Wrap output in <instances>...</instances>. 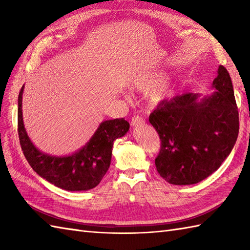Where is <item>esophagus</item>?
Returning a JSON list of instances; mask_svg holds the SVG:
<instances>
[{
	"mask_svg": "<svg viewBox=\"0 0 250 250\" xmlns=\"http://www.w3.org/2000/svg\"><path fill=\"white\" fill-rule=\"evenodd\" d=\"M144 124H145V120H144V118H142L141 116H139V115H135V116L132 117V119H131V125H133V126L140 125H144Z\"/></svg>",
	"mask_w": 250,
	"mask_h": 250,
	"instance_id": "esophagus-1",
	"label": "esophagus"
}]
</instances>
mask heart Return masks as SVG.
<instances>
[{
    "instance_id": "obj_1",
    "label": "heart",
    "mask_w": 250,
    "mask_h": 250,
    "mask_svg": "<svg viewBox=\"0 0 250 250\" xmlns=\"http://www.w3.org/2000/svg\"><path fill=\"white\" fill-rule=\"evenodd\" d=\"M151 82L152 81H148V79H139V81L134 83L133 88L139 89V90L147 89L151 84ZM167 94V92L164 89H156L150 92L149 101L152 104H157L159 102H161V101L166 98Z\"/></svg>"
}]
</instances>
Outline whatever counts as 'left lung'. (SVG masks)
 <instances>
[{
  "mask_svg": "<svg viewBox=\"0 0 250 250\" xmlns=\"http://www.w3.org/2000/svg\"><path fill=\"white\" fill-rule=\"evenodd\" d=\"M210 97L184 93L163 101L149 116L161 141L155 160L160 176L172 185H192L208 177L230 155L240 121L231 77L220 65Z\"/></svg>",
  "mask_w": 250,
  "mask_h": 250,
  "instance_id": "left-lung-1",
  "label": "left lung"
}]
</instances>
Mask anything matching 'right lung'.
<instances>
[{
    "label": "right lung",
    "mask_w": 250,
    "mask_h": 250,
    "mask_svg": "<svg viewBox=\"0 0 250 250\" xmlns=\"http://www.w3.org/2000/svg\"><path fill=\"white\" fill-rule=\"evenodd\" d=\"M22 92L18 97V135L21 149L31 167L47 182L68 191L92 189L100 184L110 166L114 142L130 129L125 118L106 120L83 149L67 157H52L41 152L26 134L22 119Z\"/></svg>",
    "instance_id": "right-lung-1"
}]
</instances>
